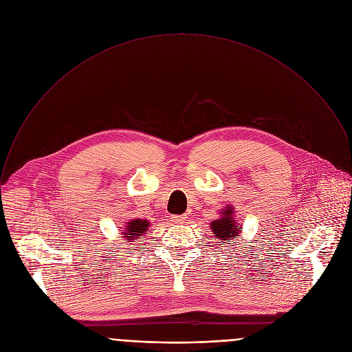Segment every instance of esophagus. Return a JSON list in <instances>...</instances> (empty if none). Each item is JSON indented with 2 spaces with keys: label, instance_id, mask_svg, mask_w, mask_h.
<instances>
[{
  "label": "esophagus",
  "instance_id": "obj_1",
  "mask_svg": "<svg viewBox=\"0 0 352 352\" xmlns=\"http://www.w3.org/2000/svg\"><path fill=\"white\" fill-rule=\"evenodd\" d=\"M185 220H186V217H185L184 214H179V216H173V217H171V221H173L174 224H182Z\"/></svg>",
  "mask_w": 352,
  "mask_h": 352
}]
</instances>
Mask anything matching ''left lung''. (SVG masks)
<instances>
[{
    "mask_svg": "<svg viewBox=\"0 0 352 352\" xmlns=\"http://www.w3.org/2000/svg\"><path fill=\"white\" fill-rule=\"evenodd\" d=\"M221 219H217L216 221H212V230L213 234L220 239V245L230 243L232 239L238 238L239 230L238 226H235V220L232 219V208H227L224 213H221Z\"/></svg>",
    "mask_w": 352,
    "mask_h": 352,
    "instance_id": "1",
    "label": "left lung"
}]
</instances>
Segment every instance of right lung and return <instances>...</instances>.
Wrapping results in <instances>:
<instances>
[{"mask_svg": "<svg viewBox=\"0 0 352 352\" xmlns=\"http://www.w3.org/2000/svg\"><path fill=\"white\" fill-rule=\"evenodd\" d=\"M147 227H148L147 220H140V219L132 220L131 223H128L126 232H124V235L128 242H135V239H139L140 236H143Z\"/></svg>", "mask_w": 352, "mask_h": 352, "instance_id": "right-lung-1", "label": "right lung"}]
</instances>
